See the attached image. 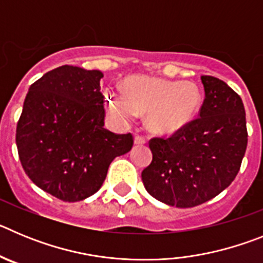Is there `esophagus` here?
Listing matches in <instances>:
<instances>
[{"instance_id": "esophagus-1", "label": "esophagus", "mask_w": 263, "mask_h": 263, "mask_svg": "<svg viewBox=\"0 0 263 263\" xmlns=\"http://www.w3.org/2000/svg\"><path fill=\"white\" fill-rule=\"evenodd\" d=\"M134 143H136V145H145L146 138L142 136H136L134 137Z\"/></svg>"}]
</instances>
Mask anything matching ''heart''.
Returning a JSON list of instances; mask_svg holds the SVG:
<instances>
[{
	"instance_id": "b5f03b06",
	"label": "heart",
	"mask_w": 263,
	"mask_h": 263,
	"mask_svg": "<svg viewBox=\"0 0 263 263\" xmlns=\"http://www.w3.org/2000/svg\"><path fill=\"white\" fill-rule=\"evenodd\" d=\"M201 95L192 81H174L152 76H132L124 81L122 92L109 89L105 106L121 122H130L147 113L150 130L171 134L195 117Z\"/></svg>"
}]
</instances>
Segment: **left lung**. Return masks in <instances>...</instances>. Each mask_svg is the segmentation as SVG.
<instances>
[{
  "label": "left lung",
  "instance_id": "left-lung-1",
  "mask_svg": "<svg viewBox=\"0 0 263 263\" xmlns=\"http://www.w3.org/2000/svg\"><path fill=\"white\" fill-rule=\"evenodd\" d=\"M201 83L200 117L168 138L150 139L153 160L142 171L146 191L178 208L200 205L224 191L240 171L248 146L241 97L213 76H201Z\"/></svg>",
  "mask_w": 263,
  "mask_h": 263
}]
</instances>
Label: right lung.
I'll use <instances>...</instances> for the list:
<instances>
[{
	"label": "right lung",
	"instance_id": "1",
	"mask_svg": "<svg viewBox=\"0 0 263 263\" xmlns=\"http://www.w3.org/2000/svg\"><path fill=\"white\" fill-rule=\"evenodd\" d=\"M103 72L62 66L30 85L17 124L18 155L31 182L63 201L99 191L109 164L133 147V136L104 127Z\"/></svg>",
	"mask_w": 263,
	"mask_h": 263
}]
</instances>
